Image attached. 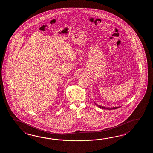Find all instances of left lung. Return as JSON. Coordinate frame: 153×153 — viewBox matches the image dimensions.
Returning <instances> with one entry per match:
<instances>
[{"mask_svg":"<svg viewBox=\"0 0 153 153\" xmlns=\"http://www.w3.org/2000/svg\"><path fill=\"white\" fill-rule=\"evenodd\" d=\"M95 104H96V105H97L98 107L101 108L102 109H108V110H112V109H117V108H119L120 107H113V108H109V107H103V106H101V105H98L97 103H96L95 102H94Z\"/></svg>","mask_w":153,"mask_h":153,"instance_id":"left-lung-1","label":"left lung"}]
</instances>
